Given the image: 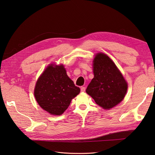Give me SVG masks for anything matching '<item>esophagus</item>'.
I'll return each mask as SVG.
<instances>
[{"instance_id":"1","label":"esophagus","mask_w":155,"mask_h":155,"mask_svg":"<svg viewBox=\"0 0 155 155\" xmlns=\"http://www.w3.org/2000/svg\"><path fill=\"white\" fill-rule=\"evenodd\" d=\"M85 87H81V92H85Z\"/></svg>"}]
</instances>
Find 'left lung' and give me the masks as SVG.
<instances>
[{
    "mask_svg": "<svg viewBox=\"0 0 155 155\" xmlns=\"http://www.w3.org/2000/svg\"><path fill=\"white\" fill-rule=\"evenodd\" d=\"M94 78L86 92L96 104L110 109L124 100L127 83L114 62L104 54H97L93 61Z\"/></svg>",
    "mask_w": 155,
    "mask_h": 155,
    "instance_id": "8db88e82",
    "label": "left lung"
}]
</instances>
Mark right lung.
<instances>
[{
	"instance_id": "1",
	"label": "right lung",
	"mask_w": 155,
	"mask_h": 155,
	"mask_svg": "<svg viewBox=\"0 0 155 155\" xmlns=\"http://www.w3.org/2000/svg\"><path fill=\"white\" fill-rule=\"evenodd\" d=\"M80 88L67 74L63 65H49L36 83L34 96L42 109L52 115H61Z\"/></svg>"
}]
</instances>
